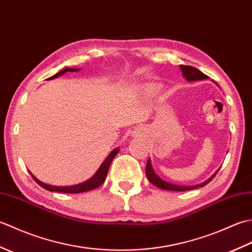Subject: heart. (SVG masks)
Masks as SVG:
<instances>
[{
  "label": "heart",
  "mask_w": 252,
  "mask_h": 252,
  "mask_svg": "<svg viewBox=\"0 0 252 252\" xmlns=\"http://www.w3.org/2000/svg\"><path fill=\"white\" fill-rule=\"evenodd\" d=\"M158 91H159V87L157 84H148L145 88H143L142 93H143L144 97L149 98V97H153V96L156 94Z\"/></svg>",
  "instance_id": "b5f03b06"
}]
</instances>
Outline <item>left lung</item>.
<instances>
[{
  "label": "left lung",
  "instance_id": "8db88e82",
  "mask_svg": "<svg viewBox=\"0 0 252 252\" xmlns=\"http://www.w3.org/2000/svg\"><path fill=\"white\" fill-rule=\"evenodd\" d=\"M180 68H181V71H182V74H183L184 79H186L189 82L199 81V80H206V79L209 78L208 76H206L205 73H202L200 70H198L197 68H194V67H191V66L180 65ZM219 169H220V168H219ZM219 169L208 180H206L205 182H202V183H200V184H196V185H178V184L170 183V182H167V181L162 180L156 172H155V170L153 169L151 158H149L148 161H147L145 172H146V176H147L148 181L151 182L153 185L158 187V189H165V190L184 191V190L195 189H198V187H203L205 185H207L209 182H210L213 178H215L216 174L218 173Z\"/></svg>",
  "mask_w": 252,
  "mask_h": 252
}]
</instances>
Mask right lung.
Returning <instances> with one entry per match:
<instances>
[{"mask_svg": "<svg viewBox=\"0 0 252 252\" xmlns=\"http://www.w3.org/2000/svg\"><path fill=\"white\" fill-rule=\"evenodd\" d=\"M79 70H80V68H65V69H63L62 71L54 74V76L50 77L47 80H54V79H56L58 77L63 76V74L66 73V72H77ZM119 152H120V149L118 148V147L115 148V149H112V151L108 154V156L105 158L103 163L99 165V168L97 169V171H96V172L93 174V176H91L89 180H87L85 182H82V183H80V184L71 185V186L50 185V184L43 183V182H41L40 180H37L35 176L32 174L31 172H30V174H31V176H32V178H33V180L36 182L37 184L43 187V189L50 190V191L69 192V194H78V192H84V191L93 190L95 189H97L98 186H100L101 184L104 183L105 180H106L107 173H108V170H109V167H110V164H111L112 159L116 157V155L119 153Z\"/></svg>", "mask_w": 252, "mask_h": 252, "instance_id": "add662e5", "label": "right lung"}]
</instances>
